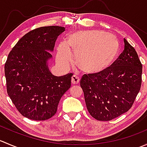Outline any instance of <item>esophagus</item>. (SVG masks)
<instances>
[{"mask_svg":"<svg viewBox=\"0 0 147 147\" xmlns=\"http://www.w3.org/2000/svg\"><path fill=\"white\" fill-rule=\"evenodd\" d=\"M71 82H72V84H78L80 83V79L75 75H73L72 77V80H71Z\"/></svg>","mask_w":147,"mask_h":147,"instance_id":"obj_1","label":"esophagus"}]
</instances>
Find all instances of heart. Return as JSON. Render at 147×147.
<instances>
[{"label":"heart","instance_id":"b5f03b06","mask_svg":"<svg viewBox=\"0 0 147 147\" xmlns=\"http://www.w3.org/2000/svg\"><path fill=\"white\" fill-rule=\"evenodd\" d=\"M74 53L77 66L84 72L96 75L105 72L113 64L119 52L116 36L100 30H82L67 37L66 43L57 47L58 63L67 65Z\"/></svg>","mask_w":147,"mask_h":147}]
</instances>
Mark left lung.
Wrapping results in <instances>:
<instances>
[{
    "mask_svg": "<svg viewBox=\"0 0 147 147\" xmlns=\"http://www.w3.org/2000/svg\"><path fill=\"white\" fill-rule=\"evenodd\" d=\"M124 50L107 70L84 74L80 80L86 106L92 117L110 121L127 112L142 84V65L135 49L124 38Z\"/></svg>",
    "mask_w": 147,
    "mask_h": 147,
    "instance_id": "1",
    "label": "left lung"
}]
</instances>
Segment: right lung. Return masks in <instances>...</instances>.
I'll use <instances>...</instances> for the list:
<instances>
[{
  "label": "right lung",
  "instance_id": "1",
  "mask_svg": "<svg viewBox=\"0 0 147 147\" xmlns=\"http://www.w3.org/2000/svg\"><path fill=\"white\" fill-rule=\"evenodd\" d=\"M60 26L30 31L13 47L5 64L7 92L23 116L43 121L54 116L62 96L71 87L72 73L57 77L49 70Z\"/></svg>",
  "mask_w": 147,
  "mask_h": 147
}]
</instances>
